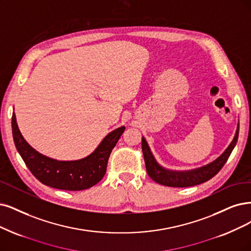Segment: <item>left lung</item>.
<instances>
[{
	"mask_svg": "<svg viewBox=\"0 0 251 251\" xmlns=\"http://www.w3.org/2000/svg\"><path fill=\"white\" fill-rule=\"evenodd\" d=\"M238 135L239 125L233 142L230 143V145L227 147V149L224 152V154L219 156L215 161L211 162L210 164L202 166L201 169L188 172H173L161 168V166L156 162L150 151L149 146H148L146 140L143 137L142 149L147 173L153 181L169 187H190L194 186V185H199L203 182H207L208 180L214 177V176L224 168V165L227 161L231 151H233L237 144Z\"/></svg>",
	"mask_w": 251,
	"mask_h": 251,
	"instance_id": "left-lung-1",
	"label": "left lung"
}]
</instances>
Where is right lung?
<instances>
[{"label": "right lung", "mask_w": 251, "mask_h": 251, "mask_svg": "<svg viewBox=\"0 0 251 251\" xmlns=\"http://www.w3.org/2000/svg\"><path fill=\"white\" fill-rule=\"evenodd\" d=\"M11 124L16 149L34 177L46 186L70 191L91 188L103 178L109 155L125 131L123 126L107 134L97 149L86 158L75 161H58L35 151L25 141L17 127L14 113Z\"/></svg>", "instance_id": "obj_1"}]
</instances>
